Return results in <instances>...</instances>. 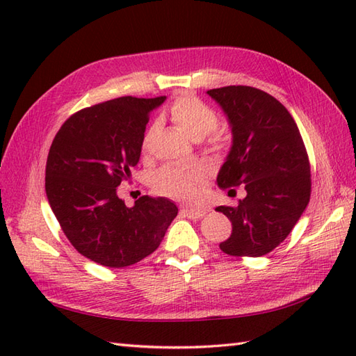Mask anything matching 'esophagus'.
Masks as SVG:
<instances>
[{
  "mask_svg": "<svg viewBox=\"0 0 356 356\" xmlns=\"http://www.w3.org/2000/svg\"><path fill=\"white\" fill-rule=\"evenodd\" d=\"M180 213H182L184 216H186L188 218H193V220H197V218H202L203 216H205L208 213V209H193V208H182L180 209Z\"/></svg>",
  "mask_w": 356,
  "mask_h": 356,
  "instance_id": "1",
  "label": "esophagus"
}]
</instances>
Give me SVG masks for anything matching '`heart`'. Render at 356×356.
<instances>
[{
	"instance_id": "obj_1",
	"label": "heart",
	"mask_w": 356,
	"mask_h": 356,
	"mask_svg": "<svg viewBox=\"0 0 356 356\" xmlns=\"http://www.w3.org/2000/svg\"><path fill=\"white\" fill-rule=\"evenodd\" d=\"M168 113L172 122L182 128L190 138H208V142L214 147H218L223 143L222 134L213 131L218 122L217 113L208 104L199 99L197 96L190 93L177 96L171 102ZM154 131L156 124L151 125L147 133L143 134V151L149 148ZM205 166H202L200 163H165L154 172L153 186L159 194L166 195V197L191 202L197 195V184H200L205 179Z\"/></svg>"
}]
</instances>
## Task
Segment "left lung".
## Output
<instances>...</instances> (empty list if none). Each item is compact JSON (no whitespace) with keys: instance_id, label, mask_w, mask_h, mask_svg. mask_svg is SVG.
Listing matches in <instances>:
<instances>
[{"instance_id":"8db88e82","label":"left lung","mask_w":356,"mask_h":356,"mask_svg":"<svg viewBox=\"0 0 356 356\" xmlns=\"http://www.w3.org/2000/svg\"><path fill=\"white\" fill-rule=\"evenodd\" d=\"M208 95L223 108L232 131L217 185L223 190L245 185L246 190L237 207L216 208L232 223L220 249L234 257L266 255L289 236L311 199L303 138L284 105L263 90L228 86Z\"/></svg>"}]
</instances>
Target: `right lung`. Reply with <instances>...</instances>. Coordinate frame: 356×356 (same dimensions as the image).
Wrapping results in <instances>:
<instances>
[{"label":"right lung","instance_id":"add662e5","mask_svg":"<svg viewBox=\"0 0 356 356\" xmlns=\"http://www.w3.org/2000/svg\"><path fill=\"white\" fill-rule=\"evenodd\" d=\"M165 96H122L82 108L59 128L45 165V193L65 237L88 260L125 268L153 254L177 207L142 195L134 207L118 186L138 165L149 111Z\"/></svg>","mask_w":356,"mask_h":356}]
</instances>
